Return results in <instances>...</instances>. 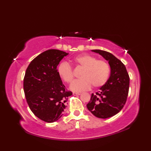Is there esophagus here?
Listing matches in <instances>:
<instances>
[{"mask_svg":"<svg viewBox=\"0 0 151 151\" xmlns=\"http://www.w3.org/2000/svg\"><path fill=\"white\" fill-rule=\"evenodd\" d=\"M73 95H81V93H76V92H73Z\"/></svg>","mask_w":151,"mask_h":151,"instance_id":"34e87169","label":"esophagus"}]
</instances>
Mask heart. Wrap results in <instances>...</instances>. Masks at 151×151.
<instances>
[{"instance_id": "b5f03b06", "label": "heart", "mask_w": 151, "mask_h": 151, "mask_svg": "<svg viewBox=\"0 0 151 151\" xmlns=\"http://www.w3.org/2000/svg\"><path fill=\"white\" fill-rule=\"evenodd\" d=\"M76 65L83 67L81 73L82 78L76 80L70 85L73 91L81 92L86 90L93 85L94 88L101 87L107 82L110 73V67L104 60H97L90 54H83L74 58ZM58 73L63 81L72 82L74 78L73 71L68 63H61L58 67Z\"/></svg>"}]
</instances>
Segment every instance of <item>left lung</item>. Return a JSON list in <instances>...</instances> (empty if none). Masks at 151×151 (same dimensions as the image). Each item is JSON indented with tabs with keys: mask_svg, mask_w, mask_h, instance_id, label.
<instances>
[{
	"mask_svg": "<svg viewBox=\"0 0 151 151\" xmlns=\"http://www.w3.org/2000/svg\"><path fill=\"white\" fill-rule=\"evenodd\" d=\"M108 62L110 76L95 94L92 93L87 108L95 117L106 119L119 113L126 103L130 78L126 67L113 54L101 50H92Z\"/></svg>",
	"mask_w": 151,
	"mask_h": 151,
	"instance_id": "8db88e82",
	"label": "left lung"
}]
</instances>
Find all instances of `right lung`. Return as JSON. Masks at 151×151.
<instances>
[{
  "instance_id": "right-lung-1",
  "label": "right lung",
  "mask_w": 151,
  "mask_h": 151,
  "mask_svg": "<svg viewBox=\"0 0 151 151\" xmlns=\"http://www.w3.org/2000/svg\"><path fill=\"white\" fill-rule=\"evenodd\" d=\"M68 53L50 49L32 61L25 72L24 92L33 114L41 120L53 123L62 116L71 91H66L57 66Z\"/></svg>"
}]
</instances>
